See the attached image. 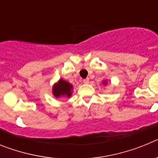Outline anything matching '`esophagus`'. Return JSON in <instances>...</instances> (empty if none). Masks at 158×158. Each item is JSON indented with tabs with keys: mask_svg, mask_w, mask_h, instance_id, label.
Returning <instances> with one entry per match:
<instances>
[{
	"mask_svg": "<svg viewBox=\"0 0 158 158\" xmlns=\"http://www.w3.org/2000/svg\"><path fill=\"white\" fill-rule=\"evenodd\" d=\"M83 82L85 84H88L89 82V78H85V79H84Z\"/></svg>",
	"mask_w": 158,
	"mask_h": 158,
	"instance_id": "obj_1",
	"label": "esophagus"
}]
</instances>
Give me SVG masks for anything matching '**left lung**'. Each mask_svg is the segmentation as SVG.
I'll use <instances>...</instances> for the list:
<instances>
[{
  "label": "left lung",
  "mask_w": 158,
  "mask_h": 158,
  "mask_svg": "<svg viewBox=\"0 0 158 158\" xmlns=\"http://www.w3.org/2000/svg\"><path fill=\"white\" fill-rule=\"evenodd\" d=\"M104 85H106V82L104 81Z\"/></svg>",
  "instance_id": "1"
}]
</instances>
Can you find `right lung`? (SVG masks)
<instances>
[{
	"instance_id": "1",
	"label": "right lung",
	"mask_w": 158,
	"mask_h": 158,
	"mask_svg": "<svg viewBox=\"0 0 158 158\" xmlns=\"http://www.w3.org/2000/svg\"><path fill=\"white\" fill-rule=\"evenodd\" d=\"M72 85L61 79L58 83L54 86L53 93H54V96H56V97L62 96L69 97L72 94Z\"/></svg>"
}]
</instances>
